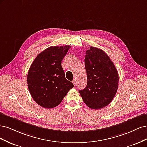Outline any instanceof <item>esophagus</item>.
Returning <instances> with one entry per match:
<instances>
[{
  "label": "esophagus",
  "instance_id": "esophagus-1",
  "mask_svg": "<svg viewBox=\"0 0 147 147\" xmlns=\"http://www.w3.org/2000/svg\"><path fill=\"white\" fill-rule=\"evenodd\" d=\"M72 83L74 84V86L77 85V82H76V80H74L72 81Z\"/></svg>",
  "mask_w": 147,
  "mask_h": 147
}]
</instances>
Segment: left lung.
I'll list each match as a JSON object with an SVG mask.
<instances>
[{
	"instance_id": "obj_1",
	"label": "left lung",
	"mask_w": 147,
	"mask_h": 147,
	"mask_svg": "<svg viewBox=\"0 0 147 147\" xmlns=\"http://www.w3.org/2000/svg\"><path fill=\"white\" fill-rule=\"evenodd\" d=\"M84 63L88 83L86 88L79 92L89 107L102 109L112 102L117 92V69L103 50L93 47L86 51Z\"/></svg>"
}]
</instances>
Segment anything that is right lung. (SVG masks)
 I'll use <instances>...</instances> for the list:
<instances>
[{
    "label": "right lung",
    "mask_w": 147,
    "mask_h": 147,
    "mask_svg": "<svg viewBox=\"0 0 147 147\" xmlns=\"http://www.w3.org/2000/svg\"><path fill=\"white\" fill-rule=\"evenodd\" d=\"M70 47H50L41 52L34 59L28 71L29 91L34 101L45 109L58 105L68 91L74 88L65 77L61 66Z\"/></svg>",
    "instance_id": "right-lung-1"
}]
</instances>
